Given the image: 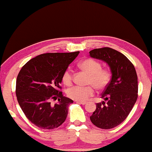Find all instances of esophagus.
<instances>
[{"instance_id":"34e87169","label":"esophagus","mask_w":152,"mask_h":152,"mask_svg":"<svg viewBox=\"0 0 152 152\" xmlns=\"http://www.w3.org/2000/svg\"><path fill=\"white\" fill-rule=\"evenodd\" d=\"M76 102H77V103H78V104H83V105H84V104L87 103V102H84V101H76Z\"/></svg>"}]
</instances>
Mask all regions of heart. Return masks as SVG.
Returning a JSON list of instances; mask_svg holds the SVG:
<instances>
[{"instance_id":"obj_1","label":"heart","mask_w":152,"mask_h":152,"mask_svg":"<svg viewBox=\"0 0 152 152\" xmlns=\"http://www.w3.org/2000/svg\"><path fill=\"white\" fill-rule=\"evenodd\" d=\"M81 69L89 74L87 83L91 85L87 87L75 86L67 91V95L70 98L76 101H85L94 94V87L101 91L105 89L112 78V73L108 69L102 68L99 61L93 58H86L79 64ZM62 80L66 86H70L73 82L72 70L68 68L62 76Z\"/></svg>"}]
</instances>
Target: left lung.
I'll return each instance as SVG.
<instances>
[{"label":"left lung","mask_w":152,"mask_h":152,"mask_svg":"<svg viewBox=\"0 0 152 152\" xmlns=\"http://www.w3.org/2000/svg\"><path fill=\"white\" fill-rule=\"evenodd\" d=\"M91 57L110 66L112 78L101 94L107 101L96 103L90 116L94 125L104 129L114 128L125 121L138 98V77L132 62L122 53L110 48L94 49Z\"/></svg>","instance_id":"obj_1"}]
</instances>
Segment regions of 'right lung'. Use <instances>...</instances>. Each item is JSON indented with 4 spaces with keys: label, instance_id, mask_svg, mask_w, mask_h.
<instances>
[{
    "label": "right lung",
    "instance_id": "1",
    "mask_svg": "<svg viewBox=\"0 0 152 152\" xmlns=\"http://www.w3.org/2000/svg\"><path fill=\"white\" fill-rule=\"evenodd\" d=\"M79 52L46 53L29 61L19 72L16 94L19 105L31 123L44 129L58 127L67 118L73 100L61 91L62 76ZM51 100H58L54 105Z\"/></svg>",
    "mask_w": 152,
    "mask_h": 152
}]
</instances>
